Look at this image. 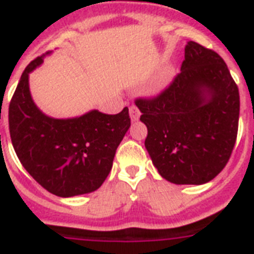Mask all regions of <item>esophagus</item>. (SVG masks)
Wrapping results in <instances>:
<instances>
[{"label":"esophagus","instance_id":"1","mask_svg":"<svg viewBox=\"0 0 254 254\" xmlns=\"http://www.w3.org/2000/svg\"><path fill=\"white\" fill-rule=\"evenodd\" d=\"M129 115H130V120L134 123V121H137V120L139 119V111L138 108L135 107V105H131L130 108H129Z\"/></svg>","mask_w":254,"mask_h":254}]
</instances>
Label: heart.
<instances>
[{"instance_id": "1", "label": "heart", "mask_w": 254, "mask_h": 254, "mask_svg": "<svg viewBox=\"0 0 254 254\" xmlns=\"http://www.w3.org/2000/svg\"><path fill=\"white\" fill-rule=\"evenodd\" d=\"M170 80H171V75L169 72H163L158 79V88L166 87Z\"/></svg>"}]
</instances>
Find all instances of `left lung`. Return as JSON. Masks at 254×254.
Listing matches in <instances>:
<instances>
[{
	"instance_id": "left-lung-1",
	"label": "left lung",
	"mask_w": 254,
	"mask_h": 254,
	"mask_svg": "<svg viewBox=\"0 0 254 254\" xmlns=\"http://www.w3.org/2000/svg\"><path fill=\"white\" fill-rule=\"evenodd\" d=\"M135 105L147 127L145 147L163 179L203 185L224 169L236 142L240 96L215 51L187 42L171 85Z\"/></svg>"
}]
</instances>
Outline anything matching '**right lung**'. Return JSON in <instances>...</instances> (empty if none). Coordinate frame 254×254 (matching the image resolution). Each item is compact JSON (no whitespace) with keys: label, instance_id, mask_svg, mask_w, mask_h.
<instances>
[{"label":"right lung","instance_id":"add662e5","mask_svg":"<svg viewBox=\"0 0 254 254\" xmlns=\"http://www.w3.org/2000/svg\"><path fill=\"white\" fill-rule=\"evenodd\" d=\"M51 51L30 63L9 105L11 143L26 171L54 195L93 192L111 173L120 142L130 127L129 109L105 115L92 109L71 119H54L37 107L29 76Z\"/></svg>","mask_w":254,"mask_h":254}]
</instances>
